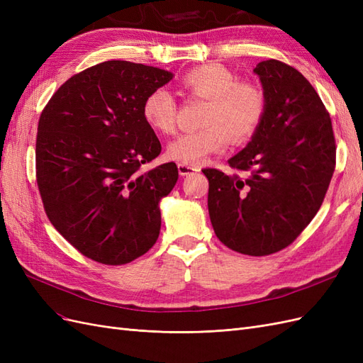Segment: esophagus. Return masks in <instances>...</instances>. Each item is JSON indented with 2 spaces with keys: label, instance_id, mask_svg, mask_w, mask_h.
I'll return each instance as SVG.
<instances>
[{
  "label": "esophagus",
  "instance_id": "34e87169",
  "mask_svg": "<svg viewBox=\"0 0 363 363\" xmlns=\"http://www.w3.org/2000/svg\"><path fill=\"white\" fill-rule=\"evenodd\" d=\"M177 168H179V174L182 175V177H184V175H189V174H194V172H199L200 171L199 167H194V164H184V163H179Z\"/></svg>",
  "mask_w": 363,
  "mask_h": 363
}]
</instances>
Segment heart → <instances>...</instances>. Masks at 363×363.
Returning <instances> with one entry per match:
<instances>
[{"instance_id": "1", "label": "heart", "mask_w": 363, "mask_h": 363, "mask_svg": "<svg viewBox=\"0 0 363 363\" xmlns=\"http://www.w3.org/2000/svg\"><path fill=\"white\" fill-rule=\"evenodd\" d=\"M182 84L189 94L211 100L203 124L206 128L184 133L169 142L167 155L184 164H200L208 156L224 151L230 139L248 140L265 115V95L260 87L238 82L223 65L206 63L186 72ZM177 103L169 91H151L142 104V116L159 133L171 135L177 123Z\"/></svg>"}]
</instances>
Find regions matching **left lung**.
Listing matches in <instances>:
<instances>
[{
  "mask_svg": "<svg viewBox=\"0 0 363 363\" xmlns=\"http://www.w3.org/2000/svg\"><path fill=\"white\" fill-rule=\"evenodd\" d=\"M265 115L244 150L228 159L245 179L203 169L215 235L230 250L268 256L292 244L320 211L336 163L330 115L301 72L257 63Z\"/></svg>",
  "mask_w": 363,
  "mask_h": 363,
  "instance_id": "left-lung-1",
  "label": "left lung"
}]
</instances>
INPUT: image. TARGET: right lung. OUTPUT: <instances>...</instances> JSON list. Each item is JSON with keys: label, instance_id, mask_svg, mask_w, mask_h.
<instances>
[{"label": "right lung", "instance_id": "obj_1", "mask_svg": "<svg viewBox=\"0 0 363 363\" xmlns=\"http://www.w3.org/2000/svg\"><path fill=\"white\" fill-rule=\"evenodd\" d=\"M172 77L142 63L103 62L65 82L40 115L36 177L43 207L54 228L95 262L124 265L159 238L160 201L179 169L169 162L139 172L162 150L142 104Z\"/></svg>", "mask_w": 363, "mask_h": 363}]
</instances>
